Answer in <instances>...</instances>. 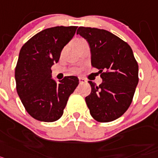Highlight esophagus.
I'll return each mask as SVG.
<instances>
[{"label":"esophagus","mask_w":158,"mask_h":158,"mask_svg":"<svg viewBox=\"0 0 158 158\" xmlns=\"http://www.w3.org/2000/svg\"><path fill=\"white\" fill-rule=\"evenodd\" d=\"M79 83H83L86 82V80H85L84 79H83V78H81V77L79 78Z\"/></svg>","instance_id":"esophagus-1"}]
</instances>
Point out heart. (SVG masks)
I'll list each match as a JSON object with an SVG mask.
<instances>
[{
  "label": "heart",
  "mask_w": 158,
  "mask_h": 158,
  "mask_svg": "<svg viewBox=\"0 0 158 158\" xmlns=\"http://www.w3.org/2000/svg\"><path fill=\"white\" fill-rule=\"evenodd\" d=\"M83 43H86V41H85L84 40H83V39H79V40H77L75 41V48H76V47H77L78 45L81 44H83ZM74 71H77L78 70H77V69H75V70H74Z\"/></svg>",
  "instance_id": "1"
}]
</instances>
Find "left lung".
I'll return each instance as SVG.
<instances>
[{
  "label": "left lung",
  "mask_w": 158,
  "mask_h": 158,
  "mask_svg": "<svg viewBox=\"0 0 158 158\" xmlns=\"http://www.w3.org/2000/svg\"><path fill=\"white\" fill-rule=\"evenodd\" d=\"M77 34L87 41L91 66L99 70L102 83L89 81L91 92L85 98L93 118L109 123L121 117L132 102L138 83V65L130 45L104 29L79 27Z\"/></svg>",
  "instance_id": "left-lung-1"
}]
</instances>
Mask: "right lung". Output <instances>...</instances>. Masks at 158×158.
I'll use <instances>...</instances> for the list:
<instances>
[{"label":"right lung","mask_w":158,"mask_h":158,"mask_svg":"<svg viewBox=\"0 0 158 158\" xmlns=\"http://www.w3.org/2000/svg\"><path fill=\"white\" fill-rule=\"evenodd\" d=\"M77 28H46L20 49L15 69L16 91L27 112L36 120L52 123L60 118L69 96L79 84L76 76H66L57 83L52 78L51 70Z\"/></svg>","instance_id":"add662e5"}]
</instances>
